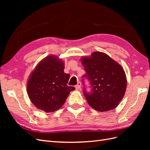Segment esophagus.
Wrapping results in <instances>:
<instances>
[{
    "label": "esophagus",
    "instance_id": "1",
    "mask_svg": "<svg viewBox=\"0 0 150 150\" xmlns=\"http://www.w3.org/2000/svg\"><path fill=\"white\" fill-rule=\"evenodd\" d=\"M81 87V83L80 82H78L77 85L75 86V88L76 89H80Z\"/></svg>",
    "mask_w": 150,
    "mask_h": 150
}]
</instances>
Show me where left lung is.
Wrapping results in <instances>:
<instances>
[{
    "instance_id": "1",
    "label": "left lung",
    "mask_w": 150,
    "mask_h": 150,
    "mask_svg": "<svg viewBox=\"0 0 150 150\" xmlns=\"http://www.w3.org/2000/svg\"><path fill=\"white\" fill-rule=\"evenodd\" d=\"M81 62L86 72L83 78L89 81L91 88V92L86 91L84 86L83 89L88 104L100 112L116 108L126 89L127 80L123 68L101 52H94L90 57H83Z\"/></svg>"
}]
</instances>
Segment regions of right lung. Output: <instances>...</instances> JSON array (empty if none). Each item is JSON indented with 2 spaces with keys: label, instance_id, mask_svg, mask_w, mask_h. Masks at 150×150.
<instances>
[{
  "label": "right lung",
  "instance_id": "add662e5",
  "mask_svg": "<svg viewBox=\"0 0 150 150\" xmlns=\"http://www.w3.org/2000/svg\"><path fill=\"white\" fill-rule=\"evenodd\" d=\"M64 62L52 55L45 57L35 67L29 78L27 91L36 108L46 112L55 111L75 89L67 85L70 76L64 73Z\"/></svg>",
  "mask_w": 150,
  "mask_h": 150
}]
</instances>
